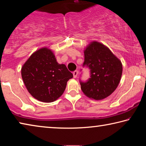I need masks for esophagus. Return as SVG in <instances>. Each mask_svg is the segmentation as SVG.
I'll return each instance as SVG.
<instances>
[{
    "label": "esophagus",
    "instance_id": "1",
    "mask_svg": "<svg viewBox=\"0 0 146 146\" xmlns=\"http://www.w3.org/2000/svg\"><path fill=\"white\" fill-rule=\"evenodd\" d=\"M78 71L77 70H75V71H73V77L74 78H76V76H77V75H78Z\"/></svg>",
    "mask_w": 146,
    "mask_h": 146
}]
</instances>
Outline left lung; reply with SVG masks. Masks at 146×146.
<instances>
[{"instance_id":"left-lung-1","label":"left lung","mask_w":146,"mask_h":146,"mask_svg":"<svg viewBox=\"0 0 146 146\" xmlns=\"http://www.w3.org/2000/svg\"><path fill=\"white\" fill-rule=\"evenodd\" d=\"M83 66L90 69L88 81H80L81 90L86 96L94 100H102L114 92L122 74L121 61L108 47L93 41L84 49Z\"/></svg>"}]
</instances>
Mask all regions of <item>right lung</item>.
<instances>
[{"label":"right lung","instance_id":"1","mask_svg":"<svg viewBox=\"0 0 146 146\" xmlns=\"http://www.w3.org/2000/svg\"><path fill=\"white\" fill-rule=\"evenodd\" d=\"M21 75L28 92L44 102L58 99L73 78L65 64H58L53 51L47 48L32 54L22 67Z\"/></svg>","mask_w":146,"mask_h":146}]
</instances>
